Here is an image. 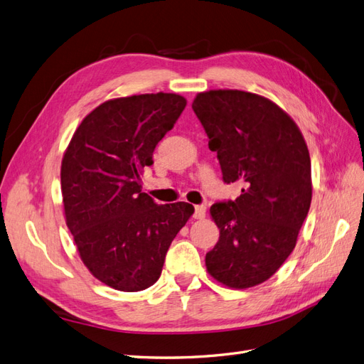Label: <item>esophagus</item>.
Returning a JSON list of instances; mask_svg holds the SVG:
<instances>
[{
  "mask_svg": "<svg viewBox=\"0 0 364 364\" xmlns=\"http://www.w3.org/2000/svg\"><path fill=\"white\" fill-rule=\"evenodd\" d=\"M205 214H206V206L205 205L194 206V214H193L194 218L202 220V218H205Z\"/></svg>",
  "mask_w": 364,
  "mask_h": 364,
  "instance_id": "1",
  "label": "esophagus"
}]
</instances>
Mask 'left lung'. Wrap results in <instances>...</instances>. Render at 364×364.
Listing matches in <instances>:
<instances>
[{
	"instance_id": "1",
	"label": "left lung",
	"mask_w": 364,
	"mask_h": 364,
	"mask_svg": "<svg viewBox=\"0 0 364 364\" xmlns=\"http://www.w3.org/2000/svg\"><path fill=\"white\" fill-rule=\"evenodd\" d=\"M193 111L217 153L223 182L243 185L235 200L211 206L220 237L206 253V269L228 287H253L296 246L311 205L310 153L294 121L261 95L200 92Z\"/></svg>"
}]
</instances>
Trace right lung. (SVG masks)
<instances>
[{"label":"right lung","mask_w":364,"mask_h":364,"mask_svg":"<svg viewBox=\"0 0 364 364\" xmlns=\"http://www.w3.org/2000/svg\"><path fill=\"white\" fill-rule=\"evenodd\" d=\"M186 106L178 94L109 100L77 127L62 159L67 225L85 266L121 291L146 290L162 272L174 237L194 206L158 205L141 190L158 142Z\"/></svg>","instance_id":"obj_1"}]
</instances>
